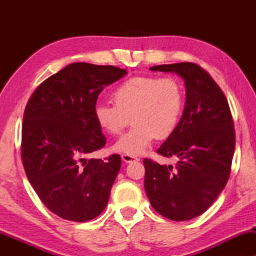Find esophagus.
I'll use <instances>...</instances> for the list:
<instances>
[{"label":"esophagus","mask_w":256,"mask_h":256,"mask_svg":"<svg viewBox=\"0 0 256 256\" xmlns=\"http://www.w3.org/2000/svg\"><path fill=\"white\" fill-rule=\"evenodd\" d=\"M122 160H124V162H126V163L136 162V160H138V157L132 156V155H126V154H124V155H122Z\"/></svg>","instance_id":"1"}]
</instances>
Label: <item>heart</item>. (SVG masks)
Masks as SVG:
<instances>
[{"instance_id":"heart-1","label":"heart","mask_w":256,"mask_h":256,"mask_svg":"<svg viewBox=\"0 0 256 256\" xmlns=\"http://www.w3.org/2000/svg\"><path fill=\"white\" fill-rule=\"evenodd\" d=\"M114 104H96L93 118L101 130L118 135L129 124L132 127L115 143L113 150L138 156L156 138H169L180 124L185 107L184 87L172 76H132L115 87L110 94Z\"/></svg>"}]
</instances>
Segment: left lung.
Wrapping results in <instances>:
<instances>
[{"instance_id": "obj_1", "label": "left lung", "mask_w": 256, "mask_h": 256, "mask_svg": "<svg viewBox=\"0 0 256 256\" xmlns=\"http://www.w3.org/2000/svg\"><path fill=\"white\" fill-rule=\"evenodd\" d=\"M150 70L177 73L186 87L180 124L156 150L168 158L176 157V166L143 160L150 204L160 216L184 222L202 214L228 180L236 148L232 113L218 84L194 62L157 65Z\"/></svg>"}]
</instances>
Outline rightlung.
<instances>
[{"mask_svg": "<svg viewBox=\"0 0 256 256\" xmlns=\"http://www.w3.org/2000/svg\"><path fill=\"white\" fill-rule=\"evenodd\" d=\"M126 73L112 65L73 62L44 80L28 101L24 170L42 202L62 219L87 222L106 208L121 157L87 160L106 144L93 108L104 87Z\"/></svg>", "mask_w": 256, "mask_h": 256, "instance_id": "1", "label": "right lung"}]
</instances>
